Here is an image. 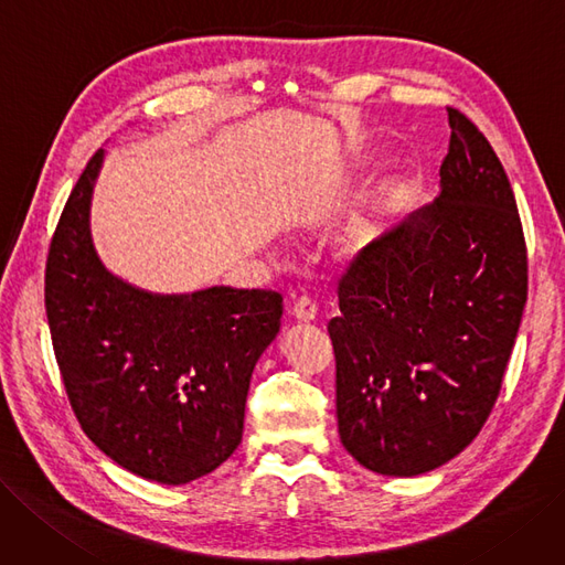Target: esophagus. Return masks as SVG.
<instances>
[{
  "label": "esophagus",
  "instance_id": "obj_1",
  "mask_svg": "<svg viewBox=\"0 0 565 565\" xmlns=\"http://www.w3.org/2000/svg\"><path fill=\"white\" fill-rule=\"evenodd\" d=\"M317 311H319V307H317L315 300L300 298V300H296L294 309H290V315H294V317H296L298 321H302V323H309V321L317 319Z\"/></svg>",
  "mask_w": 565,
  "mask_h": 565
}]
</instances>
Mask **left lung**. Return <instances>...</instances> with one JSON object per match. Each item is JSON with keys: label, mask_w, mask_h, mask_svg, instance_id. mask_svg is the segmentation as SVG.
Returning <instances> with one entry per match:
<instances>
[{"label": "left lung", "mask_w": 565, "mask_h": 565, "mask_svg": "<svg viewBox=\"0 0 565 565\" xmlns=\"http://www.w3.org/2000/svg\"><path fill=\"white\" fill-rule=\"evenodd\" d=\"M440 195L359 250L328 323L344 449L372 472L445 466L487 424L529 296L510 179L458 109Z\"/></svg>", "instance_id": "1"}]
</instances>
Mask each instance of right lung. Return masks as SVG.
Listing matches in <instances>:
<instances>
[{"label":"right lung","mask_w":565,"mask_h":565,"mask_svg":"<svg viewBox=\"0 0 565 565\" xmlns=\"http://www.w3.org/2000/svg\"><path fill=\"white\" fill-rule=\"evenodd\" d=\"M99 149L62 209L46 317L81 428L111 461L160 484L216 470L242 443L250 372L277 338L275 290L212 286L160 296L118 279L90 235Z\"/></svg>","instance_id":"right-lung-1"}]
</instances>
